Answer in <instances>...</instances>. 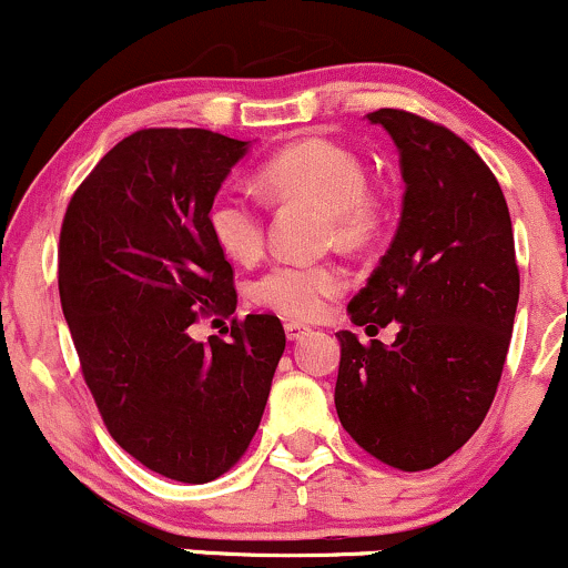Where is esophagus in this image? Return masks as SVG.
Segmentation results:
<instances>
[{
	"label": "esophagus",
	"mask_w": 568,
	"mask_h": 568,
	"mask_svg": "<svg viewBox=\"0 0 568 568\" xmlns=\"http://www.w3.org/2000/svg\"><path fill=\"white\" fill-rule=\"evenodd\" d=\"M306 333H310V327L296 323V320H288V323H285V336H288V341H302Z\"/></svg>",
	"instance_id": "34e87169"
}]
</instances>
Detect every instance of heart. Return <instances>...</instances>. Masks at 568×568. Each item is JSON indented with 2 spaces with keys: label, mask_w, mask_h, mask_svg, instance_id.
Wrapping results in <instances>:
<instances>
[{
  "label": "heart",
  "mask_w": 568,
  "mask_h": 568,
  "mask_svg": "<svg viewBox=\"0 0 568 568\" xmlns=\"http://www.w3.org/2000/svg\"><path fill=\"white\" fill-rule=\"evenodd\" d=\"M258 184L277 201H304L325 211L327 235L362 245L378 227V203L367 193V169L354 150L333 140H302L277 150L258 169ZM211 237L230 258L251 264L264 251V219L237 190H219L209 203ZM346 288L338 264L280 262L251 283V302L293 320H314Z\"/></svg>",
  "instance_id": "b5f03b06"
}]
</instances>
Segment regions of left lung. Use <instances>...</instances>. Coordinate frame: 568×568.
Listing matches in <instances>:
<instances>
[{"mask_svg": "<svg viewBox=\"0 0 568 568\" xmlns=\"http://www.w3.org/2000/svg\"><path fill=\"white\" fill-rule=\"evenodd\" d=\"M405 180L399 227L349 304L354 325H399L394 344L338 331V420L399 470H426L487 418L518 306L508 203L476 150L439 124L381 108Z\"/></svg>", "mask_w": 568, "mask_h": 568, "instance_id": "1", "label": "left lung"}]
</instances>
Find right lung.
<instances>
[{
	"label": "right lung",
	"instance_id": "1",
	"mask_svg": "<svg viewBox=\"0 0 568 568\" xmlns=\"http://www.w3.org/2000/svg\"><path fill=\"white\" fill-rule=\"evenodd\" d=\"M248 150L209 129H142L81 182L60 230V304L102 420L134 460L184 484L241 460L285 349L275 314H245L227 341L190 336L197 312L237 306L206 214Z\"/></svg>",
	"mask_w": 568,
	"mask_h": 568
}]
</instances>
